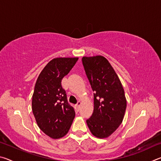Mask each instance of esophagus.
<instances>
[{
    "label": "esophagus",
    "instance_id": "1",
    "mask_svg": "<svg viewBox=\"0 0 161 161\" xmlns=\"http://www.w3.org/2000/svg\"><path fill=\"white\" fill-rule=\"evenodd\" d=\"M80 106H81V102H78L77 104L75 105V108H76V110H77V111H78L79 110H80Z\"/></svg>",
    "mask_w": 161,
    "mask_h": 161
}]
</instances>
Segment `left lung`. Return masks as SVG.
Instances as JSON below:
<instances>
[{"instance_id":"obj_1","label":"left lung","mask_w":161,"mask_h":161,"mask_svg":"<svg viewBox=\"0 0 161 161\" xmlns=\"http://www.w3.org/2000/svg\"><path fill=\"white\" fill-rule=\"evenodd\" d=\"M82 64L94 93V111L86 120L95 137L111 136L123 121L126 99L118 75L102 55L83 57Z\"/></svg>"}]
</instances>
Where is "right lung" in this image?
Here are the masks:
<instances>
[{"mask_svg":"<svg viewBox=\"0 0 161 161\" xmlns=\"http://www.w3.org/2000/svg\"><path fill=\"white\" fill-rule=\"evenodd\" d=\"M78 58H57L50 60L37 77L32 99V110L40 130L53 139L67 134L75 119L61 81Z\"/></svg>","mask_w":161,"mask_h":161,"instance_id":"add662e5","label":"right lung"}]
</instances>
